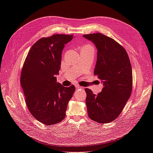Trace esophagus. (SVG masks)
<instances>
[{"instance_id": "esophagus-1", "label": "esophagus", "mask_w": 153, "mask_h": 153, "mask_svg": "<svg viewBox=\"0 0 153 153\" xmlns=\"http://www.w3.org/2000/svg\"><path fill=\"white\" fill-rule=\"evenodd\" d=\"M76 88L77 89H79V90H80V89H83V87L80 86V85H76Z\"/></svg>"}]
</instances>
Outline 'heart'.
<instances>
[{
    "mask_svg": "<svg viewBox=\"0 0 153 153\" xmlns=\"http://www.w3.org/2000/svg\"><path fill=\"white\" fill-rule=\"evenodd\" d=\"M86 46H89V47H92V46H91V45H86Z\"/></svg>",
    "mask_w": 153,
    "mask_h": 153,
    "instance_id": "b5f03b06",
    "label": "heart"
}]
</instances>
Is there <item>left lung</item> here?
I'll use <instances>...</instances> for the list:
<instances>
[{"mask_svg": "<svg viewBox=\"0 0 153 153\" xmlns=\"http://www.w3.org/2000/svg\"><path fill=\"white\" fill-rule=\"evenodd\" d=\"M98 49L94 74L103 87L97 95L85 88L88 116L99 123L117 119L131 96L132 69L126 50L117 41L101 33L84 34Z\"/></svg>", "mask_w": 153, "mask_h": 153, "instance_id": "1", "label": "left lung"}]
</instances>
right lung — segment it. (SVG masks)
Returning <instances> with one entry per match:
<instances>
[{
    "label": "right lung",
    "mask_w": 153,
    "mask_h": 153,
    "mask_svg": "<svg viewBox=\"0 0 153 153\" xmlns=\"http://www.w3.org/2000/svg\"><path fill=\"white\" fill-rule=\"evenodd\" d=\"M73 35L54 34L32 45L23 65L20 84L29 112L36 119L52 126L65 118L69 101L75 91L57 83L61 54Z\"/></svg>",
    "instance_id": "obj_1"
}]
</instances>
